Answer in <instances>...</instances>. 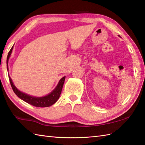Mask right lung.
<instances>
[{
  "label": "right lung",
  "instance_id": "add662e5",
  "mask_svg": "<svg viewBox=\"0 0 145 145\" xmlns=\"http://www.w3.org/2000/svg\"><path fill=\"white\" fill-rule=\"evenodd\" d=\"M13 47L14 46L12 47L10 50L9 51V52L8 53V56L7 58V69H8V64H7L8 61L9 59V57L12 53ZM7 70L8 71V69ZM65 78L66 77L64 76L60 80L58 84H57L56 86V88L54 89L50 94H48V95L44 96V97H33V96L29 95L27 94H25V93L19 91V90H18L17 88H16V87L14 85V83L12 82L10 77L8 76L9 81H10V85L12 86L13 91H14V92H15V94L17 95L19 98L21 99L22 100H23L24 101L26 102L29 104L35 106V107H50V106L54 104V103L58 100L61 93V91H62V89H63V84L64 82V80H65Z\"/></svg>",
  "mask_w": 145,
  "mask_h": 145
}]
</instances>
